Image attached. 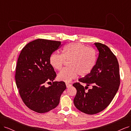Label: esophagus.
Here are the masks:
<instances>
[{"mask_svg": "<svg viewBox=\"0 0 131 131\" xmlns=\"http://www.w3.org/2000/svg\"><path fill=\"white\" fill-rule=\"evenodd\" d=\"M66 85L67 88H69V87H70V86H72V85L70 84L69 83H68V82H66Z\"/></svg>", "mask_w": 131, "mask_h": 131, "instance_id": "esophagus-1", "label": "esophagus"}]
</instances>
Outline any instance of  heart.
I'll list each match as a JSON object with an SVG mask.
<instances>
[{
	"label": "heart",
	"instance_id": "1",
	"mask_svg": "<svg viewBox=\"0 0 131 131\" xmlns=\"http://www.w3.org/2000/svg\"><path fill=\"white\" fill-rule=\"evenodd\" d=\"M66 61H69L68 68H63L57 75L59 80L70 82L79 74L84 77L89 74L96 62L95 50L80 43H70L64 47L62 53H53L50 57L51 66L60 70Z\"/></svg>",
	"mask_w": 131,
	"mask_h": 131
}]
</instances>
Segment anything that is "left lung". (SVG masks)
<instances>
[{
  "label": "left lung",
  "mask_w": 131,
  "mask_h": 131,
  "mask_svg": "<svg viewBox=\"0 0 131 131\" xmlns=\"http://www.w3.org/2000/svg\"><path fill=\"white\" fill-rule=\"evenodd\" d=\"M99 51L96 64L91 72L79 82L73 85L77 89L74 104L81 112L93 115L105 109L113 100L120 84L119 65L117 59L109 47L95 42ZM85 83V88L82 85ZM92 89L85 91L88 86Z\"/></svg>",
  "instance_id": "8db88e82"
}]
</instances>
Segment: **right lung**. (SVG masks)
<instances>
[{
  "label": "right lung",
  "instance_id": "obj_1",
  "mask_svg": "<svg viewBox=\"0 0 131 131\" xmlns=\"http://www.w3.org/2000/svg\"><path fill=\"white\" fill-rule=\"evenodd\" d=\"M62 46L61 42L38 39L23 47L19 55L15 80L19 95L31 110L45 113L56 108L62 93L66 89L63 81H53L56 73L50 63V57Z\"/></svg>",
  "mask_w": 131,
  "mask_h": 131
}]
</instances>
